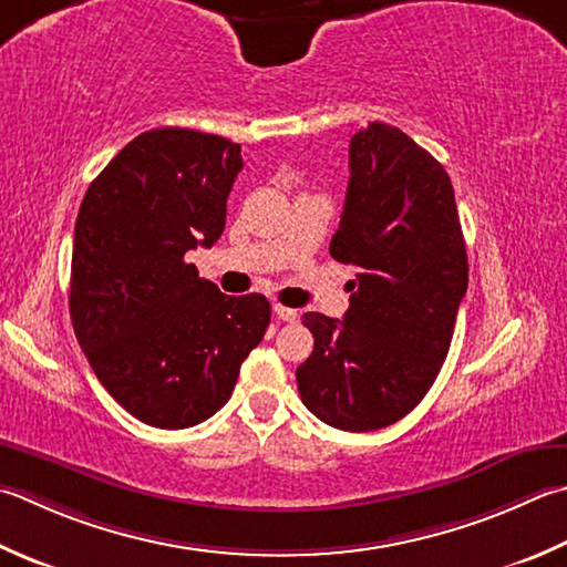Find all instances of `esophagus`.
Returning <instances> with one entry per match:
<instances>
[{
	"mask_svg": "<svg viewBox=\"0 0 567 567\" xmlns=\"http://www.w3.org/2000/svg\"><path fill=\"white\" fill-rule=\"evenodd\" d=\"M272 309H275V315H277V317H280L282 321H297V319H299V312H297V309H292V307H285V305H275Z\"/></svg>",
	"mask_w": 567,
	"mask_h": 567,
	"instance_id": "1",
	"label": "esophagus"
}]
</instances>
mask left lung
Instances as JSON below:
<instances>
[{
	"label": "left lung",
	"instance_id": "left-lung-1",
	"mask_svg": "<svg viewBox=\"0 0 567 567\" xmlns=\"http://www.w3.org/2000/svg\"><path fill=\"white\" fill-rule=\"evenodd\" d=\"M349 169L329 252L361 272L343 319L302 317L315 351L297 388L321 423L369 432L405 417L435 383L470 265L445 166L405 132L385 122L359 130Z\"/></svg>",
	"mask_w": 567,
	"mask_h": 567
}]
</instances>
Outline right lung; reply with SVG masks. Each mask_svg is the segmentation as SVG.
Instances as JSON below:
<instances>
[{
    "label": "right lung",
    "instance_id": "obj_1",
    "mask_svg": "<svg viewBox=\"0 0 567 567\" xmlns=\"http://www.w3.org/2000/svg\"><path fill=\"white\" fill-rule=\"evenodd\" d=\"M240 144L159 127L125 144L75 220L71 319L97 381L142 423L182 430L226 405L270 324L262 295L228 297L184 255L210 248Z\"/></svg>",
    "mask_w": 567,
    "mask_h": 567
}]
</instances>
